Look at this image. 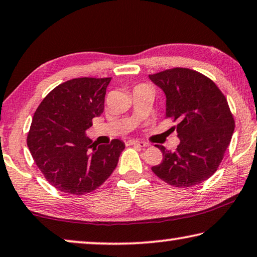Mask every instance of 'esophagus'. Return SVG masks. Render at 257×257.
I'll return each mask as SVG.
<instances>
[{
  "label": "esophagus",
  "mask_w": 257,
  "mask_h": 257,
  "mask_svg": "<svg viewBox=\"0 0 257 257\" xmlns=\"http://www.w3.org/2000/svg\"><path fill=\"white\" fill-rule=\"evenodd\" d=\"M129 145L140 146V148H146V146H149V144L145 143V142H138V141H129Z\"/></svg>",
  "instance_id": "34e87169"
}]
</instances>
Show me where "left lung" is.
<instances>
[{
	"label": "left lung",
	"instance_id": "left-lung-1",
	"mask_svg": "<svg viewBox=\"0 0 257 257\" xmlns=\"http://www.w3.org/2000/svg\"><path fill=\"white\" fill-rule=\"evenodd\" d=\"M166 95V117L176 122L180 145L161 150V164L152 172L175 187L200 184L216 172L230 145L234 119L225 96L209 77L184 67L149 75Z\"/></svg>",
	"mask_w": 257,
	"mask_h": 257
}]
</instances>
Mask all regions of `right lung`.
<instances>
[{"mask_svg":"<svg viewBox=\"0 0 257 257\" xmlns=\"http://www.w3.org/2000/svg\"><path fill=\"white\" fill-rule=\"evenodd\" d=\"M112 77H76L57 85L34 113L27 146L38 168L62 192L90 193L111 176L124 143L97 145L85 136L104 111Z\"/></svg>","mask_w":257,"mask_h":257,"instance_id":"add662e5","label":"right lung"}]
</instances>
